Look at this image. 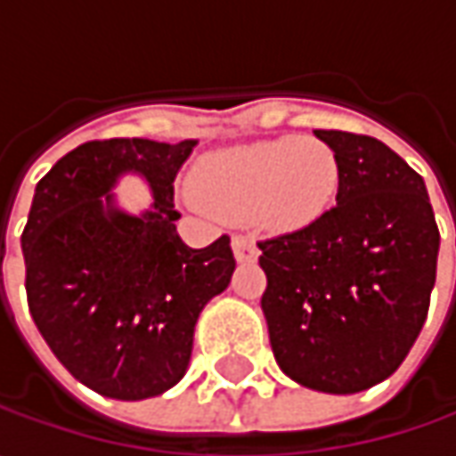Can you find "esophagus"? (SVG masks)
Masks as SVG:
<instances>
[{
  "mask_svg": "<svg viewBox=\"0 0 456 456\" xmlns=\"http://www.w3.org/2000/svg\"><path fill=\"white\" fill-rule=\"evenodd\" d=\"M233 254L238 264H254L258 258V246L251 236H236L233 238Z\"/></svg>",
  "mask_w": 456,
  "mask_h": 456,
  "instance_id": "34e87169",
  "label": "esophagus"
}]
</instances>
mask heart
Returning <instances> with one entry per match:
<instances>
[{"mask_svg": "<svg viewBox=\"0 0 456 456\" xmlns=\"http://www.w3.org/2000/svg\"><path fill=\"white\" fill-rule=\"evenodd\" d=\"M195 195L220 218L299 228L332 205L340 162L320 139L281 136L216 151L195 167Z\"/></svg>", "mask_w": 456, "mask_h": 456, "instance_id": "heart-1", "label": "heart"}]
</instances>
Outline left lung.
Here are the masks:
<instances>
[{"mask_svg":"<svg viewBox=\"0 0 456 456\" xmlns=\"http://www.w3.org/2000/svg\"><path fill=\"white\" fill-rule=\"evenodd\" d=\"M314 136L338 154V205L258 240L261 309L291 380L358 394L394 376L424 327L439 228L421 175L383 142L335 129Z\"/></svg>","mask_w":456,"mask_h":456,"instance_id":"1","label":"left lung"}]
</instances>
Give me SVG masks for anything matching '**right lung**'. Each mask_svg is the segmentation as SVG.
Segmentation results:
<instances>
[{"instance_id": "obj_1", "label": "right lung", "mask_w": 456, "mask_h": 456, "mask_svg": "<svg viewBox=\"0 0 456 456\" xmlns=\"http://www.w3.org/2000/svg\"><path fill=\"white\" fill-rule=\"evenodd\" d=\"M198 142L103 139L68 151L35 187L22 231L25 289L40 335L91 391L142 401L183 380L202 306L231 284V238L177 236L175 177ZM126 171L151 183L142 216L115 205Z\"/></svg>"}]
</instances>
